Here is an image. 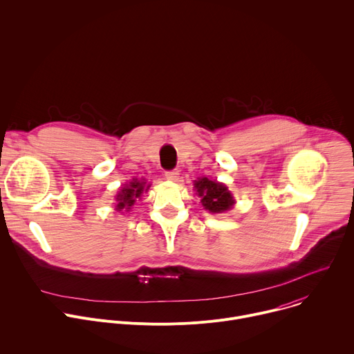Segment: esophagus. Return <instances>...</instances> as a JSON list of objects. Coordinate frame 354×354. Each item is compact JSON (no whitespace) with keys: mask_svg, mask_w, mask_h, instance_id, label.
<instances>
[{"mask_svg":"<svg viewBox=\"0 0 354 354\" xmlns=\"http://www.w3.org/2000/svg\"><path fill=\"white\" fill-rule=\"evenodd\" d=\"M165 176H167V179H169V180H172V182H176L178 178H179V171H178V169L167 171V172H165Z\"/></svg>","mask_w":354,"mask_h":354,"instance_id":"esophagus-1","label":"esophagus"}]
</instances>
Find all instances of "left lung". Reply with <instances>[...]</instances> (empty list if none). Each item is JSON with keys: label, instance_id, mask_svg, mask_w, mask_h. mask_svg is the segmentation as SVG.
Masks as SVG:
<instances>
[{"label": "left lung", "instance_id": "8db88e82", "mask_svg": "<svg viewBox=\"0 0 354 354\" xmlns=\"http://www.w3.org/2000/svg\"><path fill=\"white\" fill-rule=\"evenodd\" d=\"M194 190L198 197H201V206L213 214L224 213L230 210L235 203L228 187L217 180L198 178L194 180Z\"/></svg>", "mask_w": 354, "mask_h": 354}]
</instances>
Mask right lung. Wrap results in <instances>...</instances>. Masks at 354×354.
I'll return each instance as SVG.
<instances>
[{"mask_svg":"<svg viewBox=\"0 0 354 354\" xmlns=\"http://www.w3.org/2000/svg\"><path fill=\"white\" fill-rule=\"evenodd\" d=\"M149 189V185L144 182V179H133L130 183H126L124 187L116 194V210L118 212H130L131 206L136 203V198H138L144 192Z\"/></svg>","mask_w":354,"mask_h":354,"instance_id":"1","label":"right lung"}]
</instances>
